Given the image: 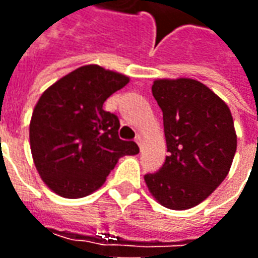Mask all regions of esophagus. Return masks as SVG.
Masks as SVG:
<instances>
[{"label":"esophagus","mask_w":258,"mask_h":258,"mask_svg":"<svg viewBox=\"0 0 258 258\" xmlns=\"http://www.w3.org/2000/svg\"><path fill=\"white\" fill-rule=\"evenodd\" d=\"M135 142H137V144H138V146H140L141 149H142V142H144V141H142V137H141V135H138V137H137V138H135Z\"/></svg>","instance_id":"obj_1"}]
</instances>
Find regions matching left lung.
Wrapping results in <instances>:
<instances>
[{
    "label": "left lung",
    "mask_w": 258,
    "mask_h": 258,
    "mask_svg": "<svg viewBox=\"0 0 258 258\" xmlns=\"http://www.w3.org/2000/svg\"><path fill=\"white\" fill-rule=\"evenodd\" d=\"M152 94L163 112L168 156L145 182L155 199L186 210L211 195L228 175L236 134L227 103L192 79L156 80Z\"/></svg>",
    "instance_id": "left-lung-1"
}]
</instances>
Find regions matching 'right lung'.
Returning <instances> with one entry per match:
<instances>
[{"instance_id":"add662e5","label":"right lung","mask_w":258,"mask_h":258,"mask_svg":"<svg viewBox=\"0 0 258 258\" xmlns=\"http://www.w3.org/2000/svg\"><path fill=\"white\" fill-rule=\"evenodd\" d=\"M130 79L96 64L76 69L48 88L30 121V148L42 181L59 196L96 190L120 157L137 155L134 141L118 138L120 121L103 103Z\"/></svg>"}]
</instances>
